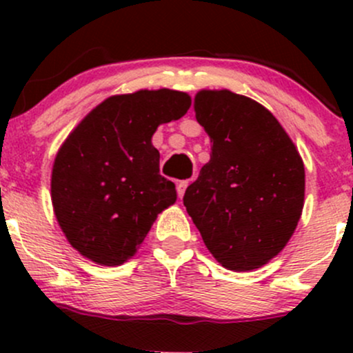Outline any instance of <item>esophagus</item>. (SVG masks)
Listing matches in <instances>:
<instances>
[{
  "label": "esophagus",
  "instance_id": "1",
  "mask_svg": "<svg viewBox=\"0 0 353 353\" xmlns=\"http://www.w3.org/2000/svg\"><path fill=\"white\" fill-rule=\"evenodd\" d=\"M188 185H189V181H179V182H177V194H179V197L184 196Z\"/></svg>",
  "mask_w": 353,
  "mask_h": 353
}]
</instances>
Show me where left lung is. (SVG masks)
Returning <instances> with one entry per match:
<instances>
[{"mask_svg": "<svg viewBox=\"0 0 353 353\" xmlns=\"http://www.w3.org/2000/svg\"><path fill=\"white\" fill-rule=\"evenodd\" d=\"M194 109L212 154L182 201L217 262L236 272L259 269L285 247L301 219V156L254 99L228 89L201 91Z\"/></svg>", "mask_w": 353, "mask_h": 353, "instance_id": "8db88e82", "label": "left lung"}]
</instances>
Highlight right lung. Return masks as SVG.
Masks as SVG:
<instances>
[{"label": "right lung", "mask_w": 353, "mask_h": 353, "mask_svg": "<svg viewBox=\"0 0 353 353\" xmlns=\"http://www.w3.org/2000/svg\"><path fill=\"white\" fill-rule=\"evenodd\" d=\"M189 106V96L172 89L112 96L61 145L52 165V208L84 257L123 264L157 214L176 202V185L159 174L151 139L157 125L179 119Z\"/></svg>", "instance_id": "obj_1"}]
</instances>
